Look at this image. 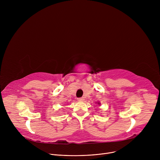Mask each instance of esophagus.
I'll return each instance as SVG.
<instances>
[{"label": "esophagus", "instance_id": "obj_1", "mask_svg": "<svg viewBox=\"0 0 160 160\" xmlns=\"http://www.w3.org/2000/svg\"><path fill=\"white\" fill-rule=\"evenodd\" d=\"M78 101H80V102H82V101H83V98L82 97V98H78Z\"/></svg>", "mask_w": 160, "mask_h": 160}]
</instances>
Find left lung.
I'll return each mask as SVG.
<instances>
[{
    "instance_id": "obj_1",
    "label": "left lung",
    "mask_w": 160,
    "mask_h": 160,
    "mask_svg": "<svg viewBox=\"0 0 160 160\" xmlns=\"http://www.w3.org/2000/svg\"><path fill=\"white\" fill-rule=\"evenodd\" d=\"M96 103H97L98 105H100V103L99 102H96Z\"/></svg>"
}]
</instances>
